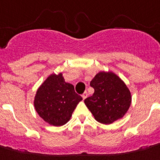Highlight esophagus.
I'll return each instance as SVG.
<instances>
[{
  "mask_svg": "<svg viewBox=\"0 0 160 160\" xmlns=\"http://www.w3.org/2000/svg\"><path fill=\"white\" fill-rule=\"evenodd\" d=\"M87 97H88V94H87V92H84V93L82 94V98H83V99H86V98H87Z\"/></svg>",
  "mask_w": 160,
  "mask_h": 160,
  "instance_id": "34e87169",
  "label": "esophagus"
}]
</instances>
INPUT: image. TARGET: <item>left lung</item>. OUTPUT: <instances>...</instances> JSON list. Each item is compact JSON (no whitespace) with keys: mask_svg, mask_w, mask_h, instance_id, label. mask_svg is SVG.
Here are the masks:
<instances>
[{"mask_svg":"<svg viewBox=\"0 0 160 160\" xmlns=\"http://www.w3.org/2000/svg\"><path fill=\"white\" fill-rule=\"evenodd\" d=\"M94 88L92 97L84 100L94 118L109 125L125 116L131 104L130 89L113 72H99L90 82Z\"/></svg>","mask_w":160,"mask_h":160,"instance_id":"left-lung-1","label":"left lung"}]
</instances>
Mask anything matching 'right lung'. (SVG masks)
<instances>
[{
	"label": "right lung",
	"mask_w": 160,
	"mask_h": 160,
	"mask_svg": "<svg viewBox=\"0 0 160 160\" xmlns=\"http://www.w3.org/2000/svg\"><path fill=\"white\" fill-rule=\"evenodd\" d=\"M82 97L75 92L74 86L65 82L63 73L51 74L38 87L34 100L38 114L51 126H63Z\"/></svg>",
	"instance_id": "1"
}]
</instances>
